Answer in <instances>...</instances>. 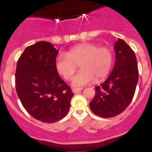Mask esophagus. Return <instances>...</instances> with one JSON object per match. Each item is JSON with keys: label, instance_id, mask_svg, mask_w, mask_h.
<instances>
[{"label": "esophagus", "instance_id": "34e87169", "mask_svg": "<svg viewBox=\"0 0 152 152\" xmlns=\"http://www.w3.org/2000/svg\"><path fill=\"white\" fill-rule=\"evenodd\" d=\"M83 90L82 88H73V90H72V91H73V93H79V92H80L81 90Z\"/></svg>", "mask_w": 152, "mask_h": 152}]
</instances>
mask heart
Returning <instances> with one entry per match:
<instances>
[{
  "mask_svg": "<svg viewBox=\"0 0 152 152\" xmlns=\"http://www.w3.org/2000/svg\"><path fill=\"white\" fill-rule=\"evenodd\" d=\"M114 62V53L109 47L94 43H82L71 48L66 55H59L55 67L65 80H70L79 66L81 71L72 80L73 86H83L104 80Z\"/></svg>",
  "mask_w": 152,
  "mask_h": 152,
  "instance_id": "b5f03b06",
  "label": "heart"
}]
</instances>
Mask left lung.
Segmentation results:
<instances>
[{"label": "left lung", "instance_id": "obj_1", "mask_svg": "<svg viewBox=\"0 0 152 152\" xmlns=\"http://www.w3.org/2000/svg\"><path fill=\"white\" fill-rule=\"evenodd\" d=\"M115 62L111 74L95 87L96 94L90 108L102 118L115 117L128 107L134 97L138 81L137 59L132 49L121 39L114 45Z\"/></svg>", "mask_w": 152, "mask_h": 152}]
</instances>
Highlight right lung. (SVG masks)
Returning <instances> with one entry per match:
<instances>
[{"instance_id":"obj_1","label":"right lung","mask_w":152,"mask_h":152,"mask_svg":"<svg viewBox=\"0 0 152 152\" xmlns=\"http://www.w3.org/2000/svg\"><path fill=\"white\" fill-rule=\"evenodd\" d=\"M58 53L50 42L40 41L27 47L17 63L18 97L32 117L45 123L63 118L74 95L56 70Z\"/></svg>"}]
</instances>
